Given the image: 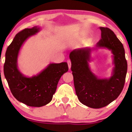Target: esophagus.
<instances>
[{"label": "esophagus", "mask_w": 132, "mask_h": 132, "mask_svg": "<svg viewBox=\"0 0 132 132\" xmlns=\"http://www.w3.org/2000/svg\"><path fill=\"white\" fill-rule=\"evenodd\" d=\"M67 63H68V67H69V69H70L71 67V62L70 60H68Z\"/></svg>", "instance_id": "34e87169"}]
</instances>
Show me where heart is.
<instances>
[{"mask_svg": "<svg viewBox=\"0 0 132 132\" xmlns=\"http://www.w3.org/2000/svg\"><path fill=\"white\" fill-rule=\"evenodd\" d=\"M71 41H72V40H71Z\"/></svg>", "mask_w": 132, "mask_h": 132, "instance_id": "b5f03b06", "label": "heart"}]
</instances>
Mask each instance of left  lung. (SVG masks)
<instances>
[{"label": "left lung", "mask_w": 132, "mask_h": 132, "mask_svg": "<svg viewBox=\"0 0 132 132\" xmlns=\"http://www.w3.org/2000/svg\"><path fill=\"white\" fill-rule=\"evenodd\" d=\"M101 39L93 48L76 49L69 54L76 94L82 104L93 109L107 106L116 100L122 91L127 71L125 50L120 41L109 28L100 27ZM107 48L113 54V75L101 79L89 67L90 54L97 48Z\"/></svg>", "instance_id": "left-lung-1"}]
</instances>
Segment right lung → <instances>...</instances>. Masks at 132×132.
Here are the masks:
<instances>
[{
	"instance_id": "add662e5",
	"label": "right lung",
	"mask_w": 132,
	"mask_h": 132,
	"mask_svg": "<svg viewBox=\"0 0 132 132\" xmlns=\"http://www.w3.org/2000/svg\"><path fill=\"white\" fill-rule=\"evenodd\" d=\"M40 30L38 27L25 28L16 35L5 53L4 75L10 91L19 102L40 107L51 101L61 76L68 71L67 63H51L38 75L25 76L19 70L17 59L21 47L28 38Z\"/></svg>"
}]
</instances>
